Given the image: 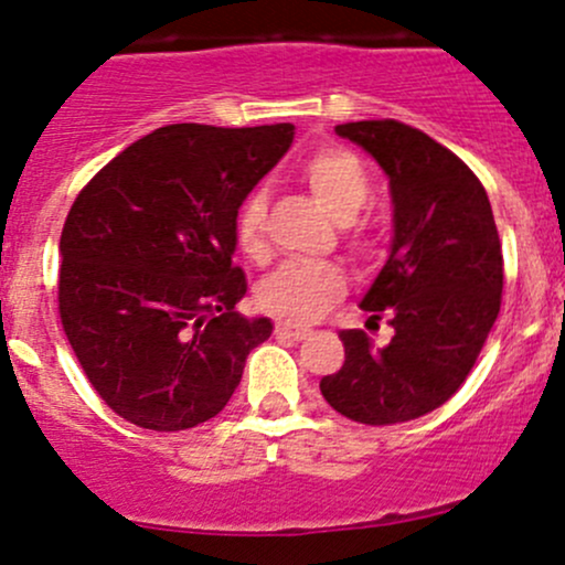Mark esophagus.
I'll return each instance as SVG.
<instances>
[{
	"label": "esophagus",
	"instance_id": "obj_1",
	"mask_svg": "<svg viewBox=\"0 0 565 565\" xmlns=\"http://www.w3.org/2000/svg\"><path fill=\"white\" fill-rule=\"evenodd\" d=\"M308 330H297V327H289V324H278L276 327V338H284V340H306L308 338Z\"/></svg>",
	"mask_w": 565,
	"mask_h": 565
}]
</instances>
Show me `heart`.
Segmentation results:
<instances>
[{"label":"heart","instance_id":"heart-1","mask_svg":"<svg viewBox=\"0 0 565 565\" xmlns=\"http://www.w3.org/2000/svg\"><path fill=\"white\" fill-rule=\"evenodd\" d=\"M297 173L321 209L340 225L353 227V241L359 246L367 244L364 231L353 222L373 195L362 160L343 147H324L308 154ZM235 241L241 252L254 259L265 254V198L259 192L241 203L235 214ZM343 292L345 273L334 263H287L259 284L257 306L276 321L306 327L321 319Z\"/></svg>","mask_w":565,"mask_h":565}]
</instances>
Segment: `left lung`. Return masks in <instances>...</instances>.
I'll use <instances>...</instances> for the list:
<instances>
[{"mask_svg":"<svg viewBox=\"0 0 565 565\" xmlns=\"http://www.w3.org/2000/svg\"><path fill=\"white\" fill-rule=\"evenodd\" d=\"M334 134L362 147L388 177L394 235L362 311L392 316V343L343 330L345 362L321 377L324 399L370 426L437 411L467 381L501 308L504 259L480 179L418 128L359 120Z\"/></svg>","mask_w":565,"mask_h":565,"instance_id":"8db88e82","label":"left lung"}]
</instances>
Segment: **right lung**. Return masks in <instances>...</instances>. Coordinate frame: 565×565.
Returning <instances> with one entry per match:
<instances>
[{"label":"right lung","instance_id":"right-lung-1","mask_svg":"<svg viewBox=\"0 0 565 565\" xmlns=\"http://www.w3.org/2000/svg\"><path fill=\"white\" fill-rule=\"evenodd\" d=\"M295 126L177 122L85 184L61 233L58 311L90 386L141 429L179 431L231 402L268 316L235 311V214Z\"/></svg>","mask_w":565,"mask_h":565}]
</instances>
